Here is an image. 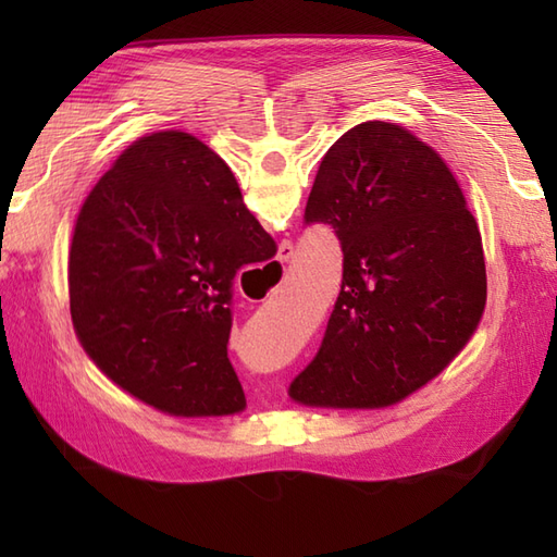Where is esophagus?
Here are the masks:
<instances>
[{"mask_svg": "<svg viewBox=\"0 0 557 557\" xmlns=\"http://www.w3.org/2000/svg\"><path fill=\"white\" fill-rule=\"evenodd\" d=\"M292 256H294V246L289 242H282L280 244V253H277V263L285 268V263H289Z\"/></svg>", "mask_w": 557, "mask_h": 557, "instance_id": "obj_1", "label": "esophagus"}]
</instances>
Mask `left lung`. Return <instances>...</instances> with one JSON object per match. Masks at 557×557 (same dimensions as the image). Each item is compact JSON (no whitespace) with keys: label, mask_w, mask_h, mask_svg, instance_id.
<instances>
[{"label":"left lung","mask_w":557,"mask_h":557,"mask_svg":"<svg viewBox=\"0 0 557 557\" xmlns=\"http://www.w3.org/2000/svg\"><path fill=\"white\" fill-rule=\"evenodd\" d=\"M306 224L342 244V289L289 397L306 407L395 405L453 361L486 306L479 224L437 152L407 128L363 122L318 168Z\"/></svg>","instance_id":"left-lung-1"}]
</instances>
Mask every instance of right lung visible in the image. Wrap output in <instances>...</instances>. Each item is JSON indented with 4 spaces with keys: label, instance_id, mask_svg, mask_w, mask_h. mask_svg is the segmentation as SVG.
I'll list each match as a JSON object with an SVG mask.
<instances>
[{
    "label": "right lung",
    "instance_id": "1",
    "mask_svg": "<svg viewBox=\"0 0 557 557\" xmlns=\"http://www.w3.org/2000/svg\"><path fill=\"white\" fill-rule=\"evenodd\" d=\"M275 251L218 152L184 132L144 136L78 212L69 248L76 337L110 381L170 417L242 411L227 357L232 282Z\"/></svg>",
    "mask_w": 557,
    "mask_h": 557
}]
</instances>
